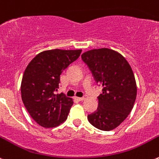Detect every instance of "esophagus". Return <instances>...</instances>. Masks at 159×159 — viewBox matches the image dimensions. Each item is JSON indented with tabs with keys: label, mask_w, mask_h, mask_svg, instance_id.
Listing matches in <instances>:
<instances>
[{
	"label": "esophagus",
	"mask_w": 159,
	"mask_h": 159,
	"mask_svg": "<svg viewBox=\"0 0 159 159\" xmlns=\"http://www.w3.org/2000/svg\"><path fill=\"white\" fill-rule=\"evenodd\" d=\"M74 98H75V100H77V101H84V100H85V98H84V97H75Z\"/></svg>",
	"instance_id": "obj_1"
}]
</instances>
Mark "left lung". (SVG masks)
<instances>
[{"instance_id":"1","label":"left lung","mask_w":159,"mask_h":159,"mask_svg":"<svg viewBox=\"0 0 159 159\" xmlns=\"http://www.w3.org/2000/svg\"><path fill=\"white\" fill-rule=\"evenodd\" d=\"M81 59L102 85L98 107L88 115L90 124L102 131H111L125 120L132 109L137 94L135 76L124 56L108 48L90 50Z\"/></svg>"}]
</instances>
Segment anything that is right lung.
I'll list each match as a JSON object with an SVG mask.
<instances>
[{
	"label": "right lung",
	"mask_w": 159,
	"mask_h": 159,
	"mask_svg": "<svg viewBox=\"0 0 159 159\" xmlns=\"http://www.w3.org/2000/svg\"><path fill=\"white\" fill-rule=\"evenodd\" d=\"M81 50H50L39 53L27 66L21 82V97L34 120L55 128L67 119L74 101L56 94L60 75L79 58Z\"/></svg>",
	"instance_id": "1"
}]
</instances>
